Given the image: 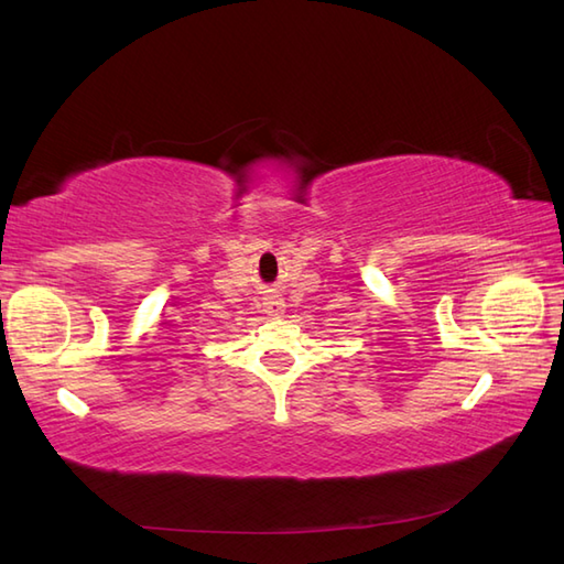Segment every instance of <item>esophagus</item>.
Here are the masks:
<instances>
[{
  "label": "esophagus",
  "instance_id": "34e87169",
  "mask_svg": "<svg viewBox=\"0 0 564 564\" xmlns=\"http://www.w3.org/2000/svg\"><path fill=\"white\" fill-rule=\"evenodd\" d=\"M264 312L276 317V314H283V300L279 295H267L264 297Z\"/></svg>",
  "mask_w": 564,
  "mask_h": 564
}]
</instances>
